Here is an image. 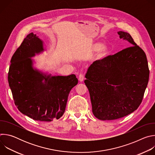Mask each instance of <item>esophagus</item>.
Returning <instances> with one entry per match:
<instances>
[{
  "instance_id": "34e87169",
  "label": "esophagus",
  "mask_w": 155,
  "mask_h": 155,
  "mask_svg": "<svg viewBox=\"0 0 155 155\" xmlns=\"http://www.w3.org/2000/svg\"><path fill=\"white\" fill-rule=\"evenodd\" d=\"M84 75H83V74H80L79 75V76H78V80H79V81H83V80H84Z\"/></svg>"
}]
</instances>
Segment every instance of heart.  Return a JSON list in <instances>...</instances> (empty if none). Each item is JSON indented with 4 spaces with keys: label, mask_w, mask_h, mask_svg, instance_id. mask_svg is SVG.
<instances>
[{
    "label": "heart",
    "mask_w": 155,
    "mask_h": 155,
    "mask_svg": "<svg viewBox=\"0 0 155 155\" xmlns=\"http://www.w3.org/2000/svg\"><path fill=\"white\" fill-rule=\"evenodd\" d=\"M90 50L91 51H97L96 58L97 59H101L108 53L109 48L106 44H101L100 42H94L92 44Z\"/></svg>",
    "instance_id": "obj_1"
}]
</instances>
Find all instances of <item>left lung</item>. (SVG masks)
I'll list each match as a JSON object with an SVG mask.
<instances>
[{
    "label": "left lung",
    "instance_id": "left-lung-1",
    "mask_svg": "<svg viewBox=\"0 0 155 155\" xmlns=\"http://www.w3.org/2000/svg\"><path fill=\"white\" fill-rule=\"evenodd\" d=\"M118 34L130 47L94 61L85 76L93 113L101 120H117L135 111L148 82L150 71L145 52L129 33L119 31Z\"/></svg>",
    "mask_w": 155,
    "mask_h": 155
}]
</instances>
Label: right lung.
Segmentation results:
<instances>
[{
	"label": "right lung",
	"instance_id": "add662e5",
	"mask_svg": "<svg viewBox=\"0 0 155 155\" xmlns=\"http://www.w3.org/2000/svg\"><path fill=\"white\" fill-rule=\"evenodd\" d=\"M44 50L43 41L33 32L28 34L12 58L8 81L22 114L36 121H51L63 115L78 79L74 74L51 76L34 68L31 58Z\"/></svg>",
	"mask_w": 155,
	"mask_h": 155
}]
</instances>
